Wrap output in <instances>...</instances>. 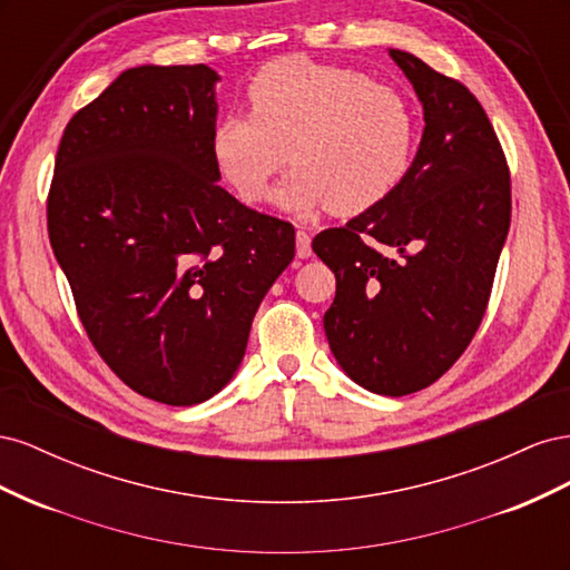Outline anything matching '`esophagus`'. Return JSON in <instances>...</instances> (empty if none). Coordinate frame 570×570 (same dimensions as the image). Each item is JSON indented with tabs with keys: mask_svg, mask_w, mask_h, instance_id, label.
Segmentation results:
<instances>
[{
	"mask_svg": "<svg viewBox=\"0 0 570 570\" xmlns=\"http://www.w3.org/2000/svg\"><path fill=\"white\" fill-rule=\"evenodd\" d=\"M295 239H297V256L299 258L312 256V235H308L306 230H297Z\"/></svg>",
	"mask_w": 570,
	"mask_h": 570,
	"instance_id": "obj_1",
	"label": "esophagus"
}]
</instances>
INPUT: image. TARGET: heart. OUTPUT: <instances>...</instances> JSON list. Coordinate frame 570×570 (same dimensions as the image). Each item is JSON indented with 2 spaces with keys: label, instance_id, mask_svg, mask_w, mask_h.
I'll use <instances>...</instances> for the list:
<instances>
[{
  "label": "heart",
  "instance_id": "obj_1",
  "mask_svg": "<svg viewBox=\"0 0 570 570\" xmlns=\"http://www.w3.org/2000/svg\"><path fill=\"white\" fill-rule=\"evenodd\" d=\"M252 114L223 116L214 126V161L237 197L256 204L292 157L281 206L340 216L368 212L406 178L419 137L411 99L354 68L306 57L275 59L247 85Z\"/></svg>",
  "mask_w": 570,
  "mask_h": 570
}]
</instances>
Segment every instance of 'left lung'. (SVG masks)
<instances>
[{
	"mask_svg": "<svg viewBox=\"0 0 570 570\" xmlns=\"http://www.w3.org/2000/svg\"><path fill=\"white\" fill-rule=\"evenodd\" d=\"M423 101L406 178L347 226L314 237L335 273L323 327L337 364L375 394L419 392L450 371L488 312L511 223L504 149L475 95L390 49Z\"/></svg>",
	"mask_w": 570,
	"mask_h": 570,
	"instance_id": "left-lung-1",
	"label": "left lung"
}]
</instances>
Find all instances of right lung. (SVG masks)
<instances>
[{
	"mask_svg": "<svg viewBox=\"0 0 570 570\" xmlns=\"http://www.w3.org/2000/svg\"><path fill=\"white\" fill-rule=\"evenodd\" d=\"M209 66H137L73 114L57 149L47 230L105 364L147 400L214 396L252 318L295 258V226L216 180Z\"/></svg>",
	"mask_w": 570,
	"mask_h": 570,
	"instance_id": "add662e5",
	"label": "right lung"
}]
</instances>
